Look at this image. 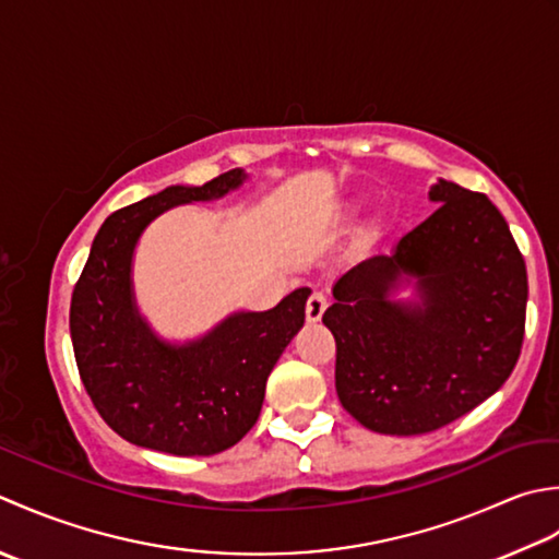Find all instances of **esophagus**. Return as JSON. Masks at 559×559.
I'll return each instance as SVG.
<instances>
[{"label":"esophagus","instance_id":"esophagus-1","mask_svg":"<svg viewBox=\"0 0 559 559\" xmlns=\"http://www.w3.org/2000/svg\"><path fill=\"white\" fill-rule=\"evenodd\" d=\"M325 309H328V296L323 294V292H313L311 296H309V301H306V318H309V321H321V316L325 313Z\"/></svg>","mask_w":559,"mask_h":559}]
</instances>
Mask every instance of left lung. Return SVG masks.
<instances>
[{"instance_id": "obj_1", "label": "left lung", "mask_w": 559, "mask_h": 559, "mask_svg": "<svg viewBox=\"0 0 559 559\" xmlns=\"http://www.w3.org/2000/svg\"><path fill=\"white\" fill-rule=\"evenodd\" d=\"M429 198L439 207L340 277L323 313L340 403L381 435H427L471 413L502 389L526 333V263L502 212L449 180ZM401 274L418 277L423 310L388 301Z\"/></svg>"}]
</instances>
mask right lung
<instances>
[{"mask_svg":"<svg viewBox=\"0 0 559 559\" xmlns=\"http://www.w3.org/2000/svg\"><path fill=\"white\" fill-rule=\"evenodd\" d=\"M234 168L200 188L174 186L112 212L79 275L70 330L79 376L98 415L130 443L176 455H212L241 441L263 407L267 376L299 333L311 289L265 313H238L204 340L168 347L134 313L132 248L174 204L222 198L241 186Z\"/></svg>","mask_w":559,"mask_h":559,"instance_id":"obj_1","label":"right lung"}]
</instances>
